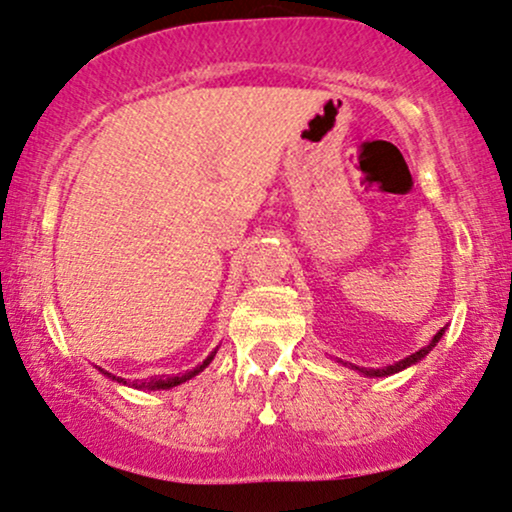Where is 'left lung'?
Instances as JSON below:
<instances>
[{
	"label": "left lung",
	"mask_w": 512,
	"mask_h": 512,
	"mask_svg": "<svg viewBox=\"0 0 512 512\" xmlns=\"http://www.w3.org/2000/svg\"><path fill=\"white\" fill-rule=\"evenodd\" d=\"M446 332V327H441V330L434 334V339L427 346H422L420 351H415V353H410L408 358H403V361H399V363H394V365H387V368H358V365H353V363H344V361H337V363H342V365H349L351 370H358V372H363L365 377H387V375H394V372H401V370H406V368H410V365H415V363H420L422 358L427 356V353H430L434 346H437V342L441 339V334Z\"/></svg>",
	"instance_id": "8db88e82"
}]
</instances>
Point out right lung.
Here are the masks:
<instances>
[{"instance_id":"1","label":"right lung","mask_w":512,"mask_h":512,"mask_svg":"<svg viewBox=\"0 0 512 512\" xmlns=\"http://www.w3.org/2000/svg\"><path fill=\"white\" fill-rule=\"evenodd\" d=\"M216 351H218V349H216ZM216 351H211V356H208L206 361L201 363V365H197V368H194V370L185 372V375H175V377L161 375V377H149V380H144V382H140V380L128 382V380H123V377L111 375V372H106V370H102V368H99V372H102V375H106V377H111V380H116V382H121V384H128V387H135V389H149V391H156V389H173V387H178V384H182V382L192 380L194 375H199V372L204 370L206 365L213 361V356H216Z\"/></svg>"}]
</instances>
